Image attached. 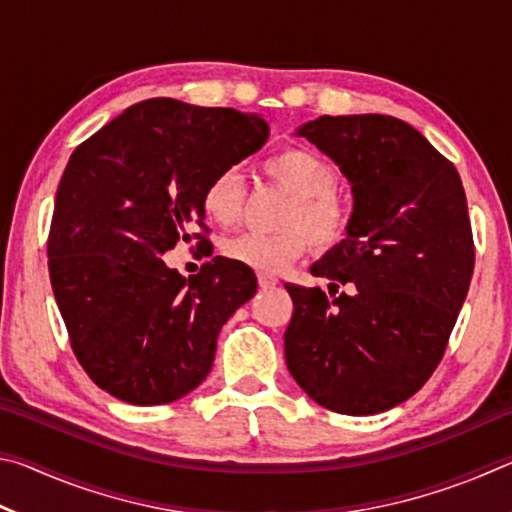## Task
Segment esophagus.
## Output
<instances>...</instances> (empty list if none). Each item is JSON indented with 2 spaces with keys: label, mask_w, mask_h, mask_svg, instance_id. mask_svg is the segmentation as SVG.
<instances>
[{
  "label": "esophagus",
  "mask_w": 512,
  "mask_h": 512,
  "mask_svg": "<svg viewBox=\"0 0 512 512\" xmlns=\"http://www.w3.org/2000/svg\"><path fill=\"white\" fill-rule=\"evenodd\" d=\"M257 282H259V287H262V289H271V287H275V284H277L275 277L273 275H266V273H259L257 275Z\"/></svg>",
  "instance_id": "1"
}]
</instances>
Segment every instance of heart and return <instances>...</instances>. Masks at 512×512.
Listing matches in <instances>:
<instances>
[{
  "instance_id": "heart-1",
  "label": "heart",
  "mask_w": 512,
  "mask_h": 512,
  "mask_svg": "<svg viewBox=\"0 0 512 512\" xmlns=\"http://www.w3.org/2000/svg\"><path fill=\"white\" fill-rule=\"evenodd\" d=\"M262 169L277 187L291 194L280 219V232L259 235L244 232L223 244V255L232 262L275 275L307 253L309 241L320 253L341 246L352 225V201L336 189L339 171L323 155L291 146L266 158ZM244 180L237 167H223L203 189V212L216 225L230 228L244 207Z\"/></svg>"
}]
</instances>
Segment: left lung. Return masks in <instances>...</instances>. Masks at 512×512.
<instances>
[{"instance_id": "1", "label": "left lung", "mask_w": 512, "mask_h": 512, "mask_svg": "<svg viewBox=\"0 0 512 512\" xmlns=\"http://www.w3.org/2000/svg\"><path fill=\"white\" fill-rule=\"evenodd\" d=\"M350 180L348 239L311 266L318 287L284 284L291 377L345 415L393 409L427 384L447 350L474 271L461 176L402 119L323 115L300 126Z\"/></svg>"}]
</instances>
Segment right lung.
<instances>
[{
	"mask_svg": "<svg viewBox=\"0 0 512 512\" xmlns=\"http://www.w3.org/2000/svg\"><path fill=\"white\" fill-rule=\"evenodd\" d=\"M266 140L257 115L149 99L69 158L47 241L51 289L76 359L117 400L169 404L194 391L225 320L255 296L244 264L212 257L183 277L162 255L205 244L194 230H205L207 180Z\"/></svg>",
	"mask_w": 512,
	"mask_h": 512,
	"instance_id": "right-lung-1",
	"label": "right lung"
}]
</instances>
